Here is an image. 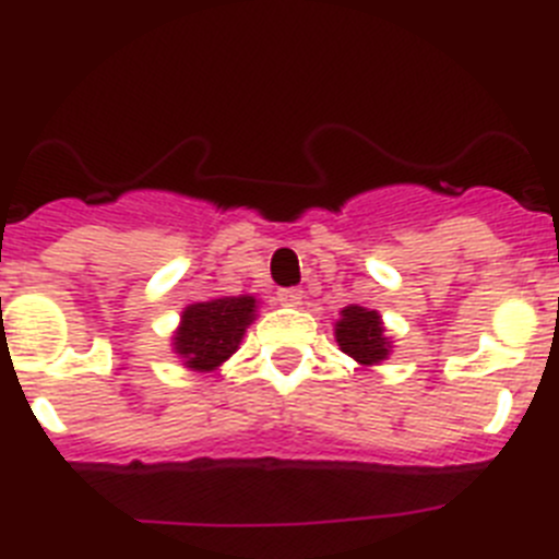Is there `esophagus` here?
I'll use <instances>...</instances> for the list:
<instances>
[{
  "label": "esophagus",
  "mask_w": 559,
  "mask_h": 559,
  "mask_svg": "<svg viewBox=\"0 0 559 559\" xmlns=\"http://www.w3.org/2000/svg\"><path fill=\"white\" fill-rule=\"evenodd\" d=\"M276 302L288 305V308L302 305V288H280L276 290Z\"/></svg>",
  "instance_id": "obj_1"
}]
</instances>
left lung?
Returning <instances> with one entry per match:
<instances>
[{
  "label": "left lung",
  "instance_id": "left-lung-1",
  "mask_svg": "<svg viewBox=\"0 0 559 559\" xmlns=\"http://www.w3.org/2000/svg\"><path fill=\"white\" fill-rule=\"evenodd\" d=\"M335 338H338V347L360 364H378L389 355V341L383 338L380 316L374 310L358 308V305L341 310Z\"/></svg>",
  "mask_w": 559,
  "mask_h": 559
}]
</instances>
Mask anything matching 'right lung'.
I'll return each instance as SVG.
<instances>
[{
  "label": "right lung",
  "instance_id": "obj_1",
  "mask_svg": "<svg viewBox=\"0 0 559 559\" xmlns=\"http://www.w3.org/2000/svg\"><path fill=\"white\" fill-rule=\"evenodd\" d=\"M254 319L251 296H224L212 302L190 305L176 333V353L192 369H215L237 349L246 324Z\"/></svg>",
  "mask_w": 559,
  "mask_h": 559
}]
</instances>
